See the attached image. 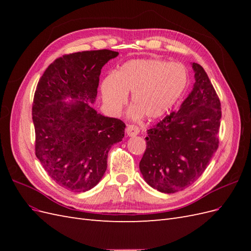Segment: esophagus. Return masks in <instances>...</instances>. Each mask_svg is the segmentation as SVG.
<instances>
[{
    "instance_id": "1",
    "label": "esophagus",
    "mask_w": 251,
    "mask_h": 251,
    "mask_svg": "<svg viewBox=\"0 0 251 251\" xmlns=\"http://www.w3.org/2000/svg\"><path fill=\"white\" fill-rule=\"evenodd\" d=\"M139 132H140V130H139V127L137 126L130 125V126H126V134L128 136H132V137H133V136L138 135Z\"/></svg>"
}]
</instances>
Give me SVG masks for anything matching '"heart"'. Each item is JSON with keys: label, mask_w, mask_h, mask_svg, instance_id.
<instances>
[{"label": "heart", "mask_w": 251, "mask_h": 251, "mask_svg": "<svg viewBox=\"0 0 251 251\" xmlns=\"http://www.w3.org/2000/svg\"><path fill=\"white\" fill-rule=\"evenodd\" d=\"M188 85L185 66L156 58L128 60L114 75L101 81L103 102L113 114H119L132 93L135 107L130 116L139 118L142 114L154 120L168 113Z\"/></svg>", "instance_id": "b5f03b06"}]
</instances>
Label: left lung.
<instances>
[{
	"mask_svg": "<svg viewBox=\"0 0 251 251\" xmlns=\"http://www.w3.org/2000/svg\"><path fill=\"white\" fill-rule=\"evenodd\" d=\"M192 93L173 111L151 126L139 169L157 191L174 194L186 188L206 170L219 147L221 102L206 72L193 63Z\"/></svg>",
	"mask_w": 251,
	"mask_h": 251,
	"instance_id": "8db88e82",
	"label": "left lung"
}]
</instances>
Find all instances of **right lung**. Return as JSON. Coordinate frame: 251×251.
Instances as JSON below:
<instances>
[{"label":"right lung","mask_w":251,"mask_h":251,"mask_svg":"<svg viewBox=\"0 0 251 251\" xmlns=\"http://www.w3.org/2000/svg\"><path fill=\"white\" fill-rule=\"evenodd\" d=\"M118 52L65 54L45 70L32 103L35 155L58 185L74 193L94 187L107 170L110 148L123 140V120L98 114L95 101L102 67ZM71 97L75 100H61Z\"/></svg>","instance_id":"1"}]
</instances>
